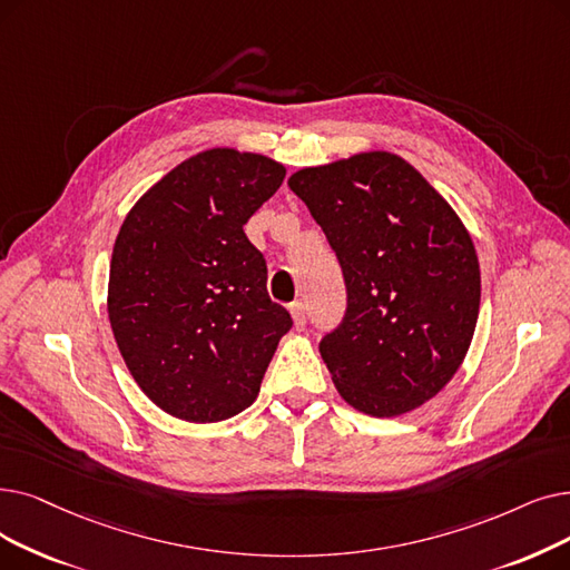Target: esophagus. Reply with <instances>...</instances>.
I'll return each mask as SVG.
<instances>
[{
    "mask_svg": "<svg viewBox=\"0 0 570 570\" xmlns=\"http://www.w3.org/2000/svg\"><path fill=\"white\" fill-rule=\"evenodd\" d=\"M291 318H293L295 331L305 328V324H307V309H305L303 303H293V305H291Z\"/></svg>",
    "mask_w": 570,
    "mask_h": 570,
    "instance_id": "1",
    "label": "esophagus"
}]
</instances>
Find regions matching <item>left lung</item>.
<instances>
[{
  "label": "left lung",
  "mask_w": 570,
  "mask_h": 570,
  "mask_svg": "<svg viewBox=\"0 0 570 570\" xmlns=\"http://www.w3.org/2000/svg\"><path fill=\"white\" fill-rule=\"evenodd\" d=\"M288 188L344 272V321L318 346L337 393L380 419L422 407L456 375L480 314V263L463 220L389 151L298 169Z\"/></svg>",
  "instance_id": "1"
}]
</instances>
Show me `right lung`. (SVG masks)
Segmentation results:
<instances>
[{"mask_svg": "<svg viewBox=\"0 0 570 570\" xmlns=\"http://www.w3.org/2000/svg\"><path fill=\"white\" fill-rule=\"evenodd\" d=\"M284 177L277 160L214 146L169 169L122 218L109 324L146 399L181 422L214 424L249 407L291 328L244 235Z\"/></svg>", "mask_w": 570, "mask_h": 570, "instance_id": "1", "label": "right lung"}]
</instances>
